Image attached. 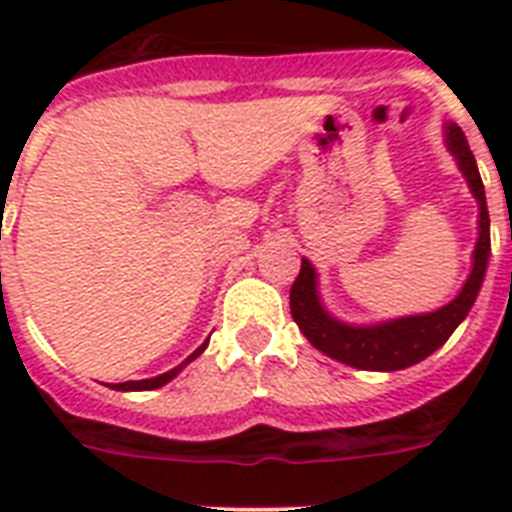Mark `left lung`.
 Listing matches in <instances>:
<instances>
[{
	"label": "left lung",
	"instance_id": "left-lung-1",
	"mask_svg": "<svg viewBox=\"0 0 512 512\" xmlns=\"http://www.w3.org/2000/svg\"><path fill=\"white\" fill-rule=\"evenodd\" d=\"M444 143L468 180L473 199L478 201V241L473 249V268H470L468 281L462 284L460 295L438 311L401 316V319L380 321V324H345L324 308L319 295V273L311 260L303 257L300 276L289 292V308L300 332L308 337L313 348H319L329 358L356 366V369H366V372H398L406 366L420 364L422 358H428L452 337L454 329L460 327L476 303L481 284H484L489 255H492L486 193L465 132L452 122L444 124Z\"/></svg>",
	"mask_w": 512,
	"mask_h": 512
}]
</instances>
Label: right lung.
I'll return each mask as SVG.
<instances>
[{
  "label": "right lung",
  "mask_w": 512,
  "mask_h": 512,
  "mask_svg": "<svg viewBox=\"0 0 512 512\" xmlns=\"http://www.w3.org/2000/svg\"><path fill=\"white\" fill-rule=\"evenodd\" d=\"M209 342V340H207ZM207 342L204 345H199V348L193 350L191 356L185 358L183 364L175 366V369H170V372L159 374V377H151V380H130V382H116V385H111L114 390H154V388H162V385H167V382L172 380V377H177V372L183 369L185 364H191L193 358H199L201 353H204V348H207Z\"/></svg>",
  "instance_id": "add662e5"
}]
</instances>
